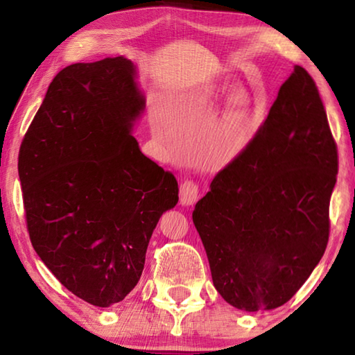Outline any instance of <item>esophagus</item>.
<instances>
[{
    "label": "esophagus",
    "instance_id": "obj_1",
    "mask_svg": "<svg viewBox=\"0 0 355 355\" xmlns=\"http://www.w3.org/2000/svg\"><path fill=\"white\" fill-rule=\"evenodd\" d=\"M197 199H199V184L192 182V180H186L180 184V202H182V205H194Z\"/></svg>",
    "mask_w": 355,
    "mask_h": 355
}]
</instances>
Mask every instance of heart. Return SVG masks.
Here are the masks:
<instances>
[{
    "instance_id": "b5f03b06",
    "label": "heart",
    "mask_w": 355,
    "mask_h": 355,
    "mask_svg": "<svg viewBox=\"0 0 355 355\" xmlns=\"http://www.w3.org/2000/svg\"><path fill=\"white\" fill-rule=\"evenodd\" d=\"M225 87H208L189 95L167 112L155 111L150 117L153 136L161 142L173 139V128L180 125L189 110L203 106L222 95ZM266 117V101H258L254 92L243 84L230 87L224 98L218 119L200 135L197 141V159L209 169H222L241 156L254 139L258 128Z\"/></svg>"
}]
</instances>
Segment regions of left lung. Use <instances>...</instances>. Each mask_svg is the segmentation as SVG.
Instances as JSON below:
<instances>
[{
    "instance_id": "obj_1",
    "label": "left lung",
    "mask_w": 355,
    "mask_h": 355,
    "mask_svg": "<svg viewBox=\"0 0 355 355\" xmlns=\"http://www.w3.org/2000/svg\"><path fill=\"white\" fill-rule=\"evenodd\" d=\"M338 152L309 71L296 65L245 152L196 203L216 290L239 310L288 302L329 241Z\"/></svg>"
}]
</instances>
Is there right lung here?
I'll list each match as a JSON object with an SVG mask.
<instances>
[{
	"instance_id": "right-lung-1",
	"label": "right lung",
	"mask_w": 355,
	"mask_h": 355,
	"mask_svg": "<svg viewBox=\"0 0 355 355\" xmlns=\"http://www.w3.org/2000/svg\"><path fill=\"white\" fill-rule=\"evenodd\" d=\"M123 56L62 69L48 87L19 153L34 250L61 284L110 307L141 279L161 214L178 183L131 136L146 107Z\"/></svg>"
}]
</instances>
